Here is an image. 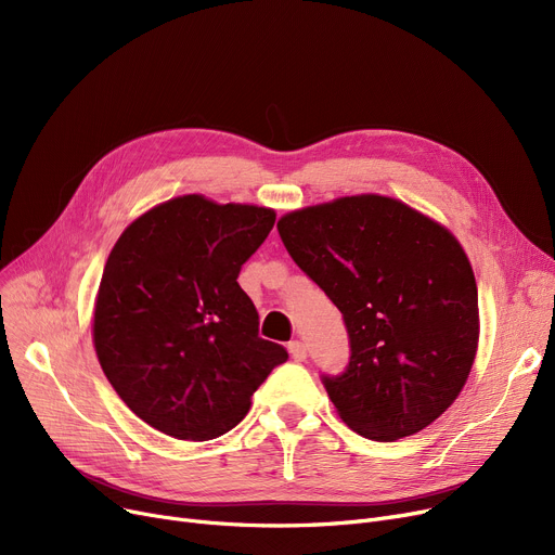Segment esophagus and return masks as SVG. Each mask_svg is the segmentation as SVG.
<instances>
[{
	"mask_svg": "<svg viewBox=\"0 0 555 555\" xmlns=\"http://www.w3.org/2000/svg\"><path fill=\"white\" fill-rule=\"evenodd\" d=\"M289 356H293V360H295V362H304V360L308 358V348H306V344H304V341H299V339L289 341Z\"/></svg>",
	"mask_w": 555,
	"mask_h": 555,
	"instance_id": "esophagus-1",
	"label": "esophagus"
}]
</instances>
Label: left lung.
Listing matches in <instances>:
<instances>
[{"instance_id": "left-lung-1", "label": "left lung", "mask_w": 555, "mask_h": 555, "mask_svg": "<svg viewBox=\"0 0 555 555\" xmlns=\"http://www.w3.org/2000/svg\"><path fill=\"white\" fill-rule=\"evenodd\" d=\"M276 229L344 317L351 358L344 373L322 375L341 421L389 443L439 418L468 380L479 339L477 281L459 241L383 195L317 204Z\"/></svg>"}]
</instances>
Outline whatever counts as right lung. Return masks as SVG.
<instances>
[{
	"label": "right lung",
	"mask_w": 555,
	"mask_h": 555,
	"mask_svg": "<svg viewBox=\"0 0 555 555\" xmlns=\"http://www.w3.org/2000/svg\"><path fill=\"white\" fill-rule=\"evenodd\" d=\"M276 214L182 195L137 218L107 256L94 348L114 391L151 427L209 441L236 427L251 396L287 360L258 337L238 285Z\"/></svg>",
	"instance_id": "right-lung-1"
}]
</instances>
